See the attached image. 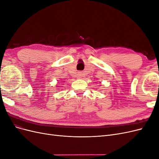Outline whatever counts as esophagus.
Here are the masks:
<instances>
[{"label": "esophagus", "instance_id": "esophagus-1", "mask_svg": "<svg viewBox=\"0 0 159 159\" xmlns=\"http://www.w3.org/2000/svg\"><path fill=\"white\" fill-rule=\"evenodd\" d=\"M81 76V73H80L79 74H78V77H79V78H80V77Z\"/></svg>", "mask_w": 159, "mask_h": 159}]
</instances>
